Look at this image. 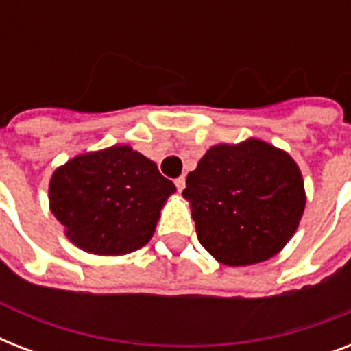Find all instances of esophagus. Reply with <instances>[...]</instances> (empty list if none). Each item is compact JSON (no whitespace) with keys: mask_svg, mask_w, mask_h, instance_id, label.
<instances>
[{"mask_svg":"<svg viewBox=\"0 0 351 351\" xmlns=\"http://www.w3.org/2000/svg\"><path fill=\"white\" fill-rule=\"evenodd\" d=\"M175 186H176V189H178V191H182V189L186 187V178H184V176H178V178L175 180Z\"/></svg>","mask_w":351,"mask_h":351,"instance_id":"34e87169","label":"esophagus"}]
</instances>
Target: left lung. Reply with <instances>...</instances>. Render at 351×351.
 <instances>
[{
	"mask_svg": "<svg viewBox=\"0 0 351 351\" xmlns=\"http://www.w3.org/2000/svg\"><path fill=\"white\" fill-rule=\"evenodd\" d=\"M182 195L200 244L228 266L271 258L293 237L306 204L297 164L261 140L209 149Z\"/></svg>",
	"mask_w": 351,
	"mask_h": 351,
	"instance_id": "left-lung-1",
	"label": "left lung"
}]
</instances>
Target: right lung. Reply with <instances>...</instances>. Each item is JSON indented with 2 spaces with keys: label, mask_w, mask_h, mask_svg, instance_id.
Returning <instances> with one entry per match:
<instances>
[{
  "label": "right lung",
  "mask_w": 351,
  "mask_h": 351,
  "mask_svg": "<svg viewBox=\"0 0 351 351\" xmlns=\"http://www.w3.org/2000/svg\"><path fill=\"white\" fill-rule=\"evenodd\" d=\"M176 187L127 145L76 156L52 175L51 211L67 237L96 255H125L153 237Z\"/></svg>",
  "instance_id": "add662e5"
}]
</instances>
